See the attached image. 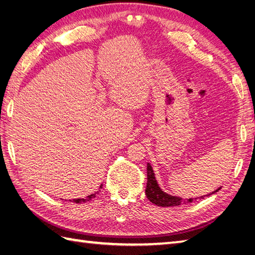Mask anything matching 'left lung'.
I'll use <instances>...</instances> for the list:
<instances>
[{
	"instance_id": "obj_1",
	"label": "left lung",
	"mask_w": 255,
	"mask_h": 255,
	"mask_svg": "<svg viewBox=\"0 0 255 255\" xmlns=\"http://www.w3.org/2000/svg\"><path fill=\"white\" fill-rule=\"evenodd\" d=\"M147 178L148 181H147V188H145V195H147V197L150 202L156 206H160V207H174V206H180L182 204L192 203L194 200L193 198L184 200L181 197L172 196V195H169L162 191V189L159 187L158 183L155 181L152 166H151L149 163L147 164ZM219 189L220 187L218 189H216V191L211 194H215L216 192H218Z\"/></svg>"
}]
</instances>
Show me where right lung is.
I'll return each instance as SVG.
<instances>
[{"instance_id": "1", "label": "right lung", "mask_w": 255, "mask_h": 255, "mask_svg": "<svg viewBox=\"0 0 255 255\" xmlns=\"http://www.w3.org/2000/svg\"><path fill=\"white\" fill-rule=\"evenodd\" d=\"M102 186H103V185H101V186H100V188H102ZM99 192H100V191L95 192L94 194L90 195V196H88L86 198H78V199H73V202H74V203H77V204H82V203H85V202H89V200H91L92 198L96 197V195L99 194Z\"/></svg>"}]
</instances>
